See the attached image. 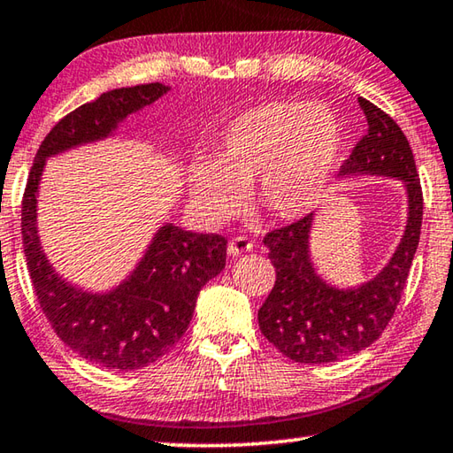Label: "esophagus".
Wrapping results in <instances>:
<instances>
[{
    "instance_id": "obj_1",
    "label": "esophagus",
    "mask_w": 453,
    "mask_h": 453,
    "mask_svg": "<svg viewBox=\"0 0 453 453\" xmlns=\"http://www.w3.org/2000/svg\"><path fill=\"white\" fill-rule=\"evenodd\" d=\"M250 249H252V241L249 239V236H242V234L234 236V239L228 241V247H226L228 255H231V257H241Z\"/></svg>"
}]
</instances>
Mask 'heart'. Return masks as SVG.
<instances>
[{
    "instance_id": "b5f03b06",
    "label": "heart",
    "mask_w": 453,
    "mask_h": 453,
    "mask_svg": "<svg viewBox=\"0 0 453 453\" xmlns=\"http://www.w3.org/2000/svg\"><path fill=\"white\" fill-rule=\"evenodd\" d=\"M342 127L322 103L268 101L233 119L214 145V163L198 158L188 185L206 217L225 220L252 185L260 209L279 220L311 212L334 173Z\"/></svg>"
}]
</instances>
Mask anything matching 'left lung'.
Here are the masks:
<instances>
[{"instance_id": "1", "label": "left lung", "mask_w": 453, "mask_h": 453, "mask_svg": "<svg viewBox=\"0 0 453 453\" xmlns=\"http://www.w3.org/2000/svg\"><path fill=\"white\" fill-rule=\"evenodd\" d=\"M358 103L368 133L356 142L340 173L400 179L408 190L406 233L374 280L348 290L328 287L314 271L308 255L312 214L265 234L276 280L258 311V326L268 342L300 364L336 362L382 336L400 304L422 233L424 195L406 134L374 103L364 97Z\"/></svg>"}]
</instances>
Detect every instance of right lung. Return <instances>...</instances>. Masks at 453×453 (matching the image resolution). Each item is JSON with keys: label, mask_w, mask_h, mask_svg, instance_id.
Wrapping results in <instances>:
<instances>
[{"label": "right lung", "mask_w": 453, "mask_h": 453, "mask_svg": "<svg viewBox=\"0 0 453 453\" xmlns=\"http://www.w3.org/2000/svg\"><path fill=\"white\" fill-rule=\"evenodd\" d=\"M166 91L161 83L123 87L67 113L39 145L21 201L23 252L45 319L71 350L107 370L145 368L173 350L193 319L198 292L225 268L226 239L165 225L121 287L89 295L61 280L47 263L35 226L37 187L47 157L107 137Z\"/></svg>", "instance_id": "right-lung-1"}]
</instances>
